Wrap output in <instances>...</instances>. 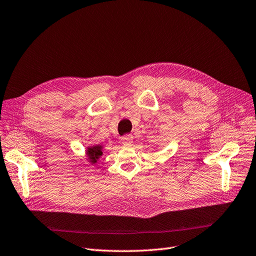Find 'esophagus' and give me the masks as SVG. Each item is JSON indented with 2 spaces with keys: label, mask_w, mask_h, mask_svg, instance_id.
<instances>
[{
  "label": "esophagus",
  "mask_w": 256,
  "mask_h": 256,
  "mask_svg": "<svg viewBox=\"0 0 256 256\" xmlns=\"http://www.w3.org/2000/svg\"><path fill=\"white\" fill-rule=\"evenodd\" d=\"M121 141H122L123 144L130 146V144H132V142H133V136H132V135H126V136H123V137L121 138Z\"/></svg>",
  "instance_id": "esophagus-1"
}]
</instances>
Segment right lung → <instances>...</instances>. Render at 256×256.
I'll use <instances>...</instances> for the list:
<instances>
[{
	"instance_id": "1",
	"label": "right lung",
	"mask_w": 256,
	"mask_h": 256,
	"mask_svg": "<svg viewBox=\"0 0 256 256\" xmlns=\"http://www.w3.org/2000/svg\"><path fill=\"white\" fill-rule=\"evenodd\" d=\"M103 146L102 144H96V146H88L85 150V156H86V160L90 164H96L100 157L103 155Z\"/></svg>"
}]
</instances>
